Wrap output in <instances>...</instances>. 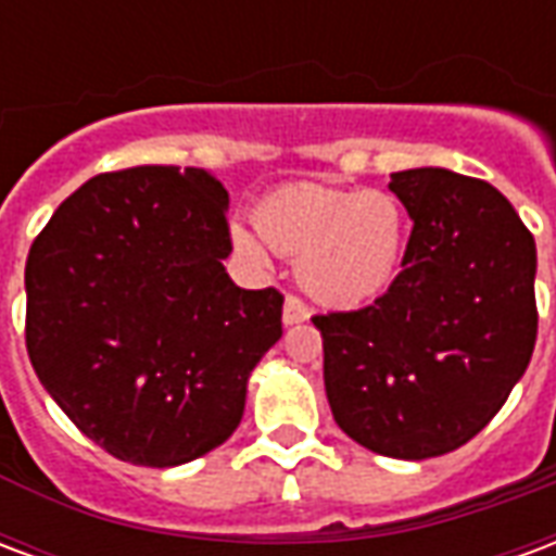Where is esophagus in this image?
<instances>
[{
  "instance_id": "obj_1",
  "label": "esophagus",
  "mask_w": 556,
  "mask_h": 556,
  "mask_svg": "<svg viewBox=\"0 0 556 556\" xmlns=\"http://www.w3.org/2000/svg\"><path fill=\"white\" fill-rule=\"evenodd\" d=\"M309 318V306L298 298V294H289L286 298V306H282V321L286 325H301Z\"/></svg>"
}]
</instances>
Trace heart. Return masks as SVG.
Returning a JSON list of instances; mask_svg holds the SVG:
<instances>
[{"label":"heart","instance_id":"heart-1","mask_svg":"<svg viewBox=\"0 0 556 556\" xmlns=\"http://www.w3.org/2000/svg\"><path fill=\"white\" fill-rule=\"evenodd\" d=\"M255 235L231 229L235 250L267 265V247L298 262L301 286L318 303L357 309L396 282L410 223L396 195L301 181L279 187L255 207Z\"/></svg>","mask_w":556,"mask_h":556}]
</instances>
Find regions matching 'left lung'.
Returning a JSON list of instances; mask_svg holds the SVG:
<instances>
[{
    "mask_svg": "<svg viewBox=\"0 0 556 556\" xmlns=\"http://www.w3.org/2000/svg\"><path fill=\"white\" fill-rule=\"evenodd\" d=\"M390 190L414 229L396 282L363 309L315 315L337 426L390 458H431L485 429L536 345V243L509 199L450 169Z\"/></svg>",
    "mask_w": 556,
    "mask_h": 556,
    "instance_id": "obj_1",
    "label": "left lung"
}]
</instances>
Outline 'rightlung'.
Returning a JSON list of instances; mask_svg holds the SVG:
<instances>
[{
    "label": "right lung",
    "instance_id": "obj_1",
    "mask_svg": "<svg viewBox=\"0 0 556 556\" xmlns=\"http://www.w3.org/2000/svg\"><path fill=\"white\" fill-rule=\"evenodd\" d=\"M229 193L205 169L94 175L26 258V351L106 453L175 467L238 429L247 378L282 337V294L238 289Z\"/></svg>",
    "mask_w": 556,
    "mask_h": 556
}]
</instances>
